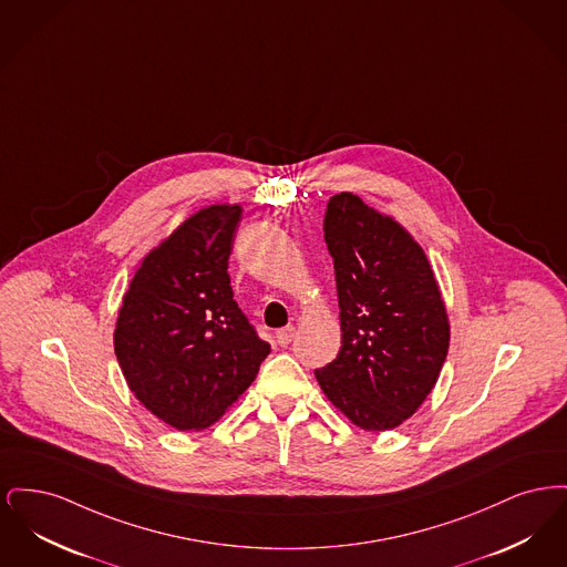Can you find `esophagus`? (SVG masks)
<instances>
[{
	"label": "esophagus",
	"mask_w": 567,
	"mask_h": 567,
	"mask_svg": "<svg viewBox=\"0 0 567 567\" xmlns=\"http://www.w3.org/2000/svg\"><path fill=\"white\" fill-rule=\"evenodd\" d=\"M293 338H296V327H293V324H287V327H282V329L276 331V342H278L280 347H289V344L293 342Z\"/></svg>",
	"instance_id": "34e87169"
}]
</instances>
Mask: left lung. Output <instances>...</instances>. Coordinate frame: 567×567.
I'll list each match as a JSON object with an SVG mask.
<instances>
[{
	"label": "left lung",
	"instance_id": "obj_1",
	"mask_svg": "<svg viewBox=\"0 0 567 567\" xmlns=\"http://www.w3.org/2000/svg\"><path fill=\"white\" fill-rule=\"evenodd\" d=\"M323 229L342 349L315 377L357 427L395 430L432 393L449 352L451 324L440 287L404 227L352 193L327 202Z\"/></svg>",
	"mask_w": 567,
	"mask_h": 567
}]
</instances>
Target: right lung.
<instances>
[{"instance_id": "obj_1", "label": "right lung", "mask_w": 567, "mask_h": 567, "mask_svg": "<svg viewBox=\"0 0 567 567\" xmlns=\"http://www.w3.org/2000/svg\"><path fill=\"white\" fill-rule=\"evenodd\" d=\"M238 204L189 216L153 248L123 297L114 352L135 398L181 432L210 427L270 354L227 274Z\"/></svg>"}]
</instances>
